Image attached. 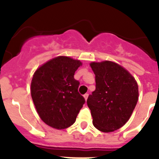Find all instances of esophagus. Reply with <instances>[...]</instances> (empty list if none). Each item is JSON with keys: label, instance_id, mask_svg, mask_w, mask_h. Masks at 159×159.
<instances>
[{"label": "esophagus", "instance_id": "obj_1", "mask_svg": "<svg viewBox=\"0 0 159 159\" xmlns=\"http://www.w3.org/2000/svg\"><path fill=\"white\" fill-rule=\"evenodd\" d=\"M84 99L87 101V99H88V94H85V95H84Z\"/></svg>", "mask_w": 159, "mask_h": 159}]
</instances>
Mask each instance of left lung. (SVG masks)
<instances>
[{
    "label": "left lung",
    "mask_w": 159,
    "mask_h": 159,
    "mask_svg": "<svg viewBox=\"0 0 159 159\" xmlns=\"http://www.w3.org/2000/svg\"><path fill=\"white\" fill-rule=\"evenodd\" d=\"M95 90L87 100L94 127L104 133L121 128L129 120L139 99L135 79L123 66L110 60L90 64Z\"/></svg>",
    "instance_id": "8db88e82"
}]
</instances>
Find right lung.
Segmentation results:
<instances>
[{
	"label": "right lung",
	"mask_w": 159,
	"mask_h": 159,
	"mask_svg": "<svg viewBox=\"0 0 159 159\" xmlns=\"http://www.w3.org/2000/svg\"><path fill=\"white\" fill-rule=\"evenodd\" d=\"M80 60L60 56L38 67L31 82V95L38 115L44 123L57 130L75 122L85 102L74 79Z\"/></svg>",
	"instance_id": "1"
}]
</instances>
